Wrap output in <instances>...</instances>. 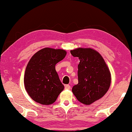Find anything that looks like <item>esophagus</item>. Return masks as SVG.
I'll use <instances>...</instances> for the list:
<instances>
[{
  "mask_svg": "<svg viewBox=\"0 0 132 132\" xmlns=\"http://www.w3.org/2000/svg\"><path fill=\"white\" fill-rule=\"evenodd\" d=\"M65 89H71V86H70L69 85H65Z\"/></svg>",
  "mask_w": 132,
  "mask_h": 132,
  "instance_id": "esophagus-1",
  "label": "esophagus"
}]
</instances>
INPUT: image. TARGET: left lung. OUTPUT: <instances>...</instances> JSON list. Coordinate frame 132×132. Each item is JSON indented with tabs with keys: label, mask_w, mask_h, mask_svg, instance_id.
<instances>
[{
	"label": "left lung",
	"mask_w": 132,
	"mask_h": 132,
	"mask_svg": "<svg viewBox=\"0 0 132 132\" xmlns=\"http://www.w3.org/2000/svg\"><path fill=\"white\" fill-rule=\"evenodd\" d=\"M74 57H78V84L72 91L77 100L89 105L103 97L111 85L109 69L100 53L91 48H78L71 50Z\"/></svg>",
	"instance_id": "8db88e82"
}]
</instances>
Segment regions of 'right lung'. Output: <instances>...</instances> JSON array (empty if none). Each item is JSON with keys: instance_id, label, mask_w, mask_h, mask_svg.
Wrapping results in <instances>:
<instances>
[{"instance_id": "right-lung-1", "label": "right lung", "mask_w": 132, "mask_h": 132, "mask_svg": "<svg viewBox=\"0 0 132 132\" xmlns=\"http://www.w3.org/2000/svg\"><path fill=\"white\" fill-rule=\"evenodd\" d=\"M62 49L44 48L34 54L27 65L24 87L32 100L43 105L53 103L64 86L55 70V65L65 57Z\"/></svg>"}]
</instances>
